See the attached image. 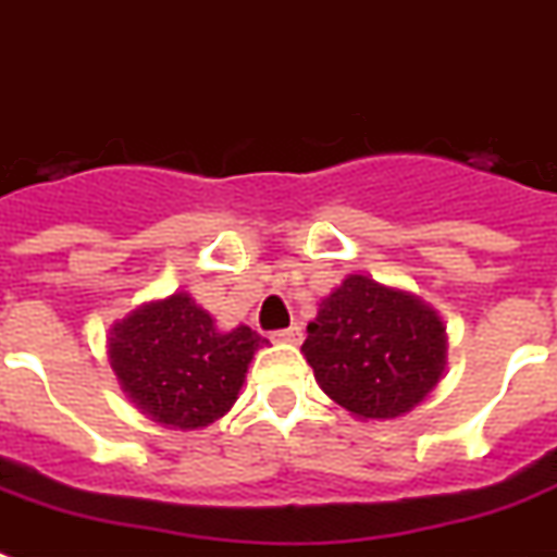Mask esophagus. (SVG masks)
<instances>
[{
    "label": "esophagus",
    "mask_w": 557,
    "mask_h": 557,
    "mask_svg": "<svg viewBox=\"0 0 557 557\" xmlns=\"http://www.w3.org/2000/svg\"><path fill=\"white\" fill-rule=\"evenodd\" d=\"M302 329L297 323L288 325V329H277V332H271V341L274 343H300Z\"/></svg>",
    "instance_id": "obj_1"
}]
</instances>
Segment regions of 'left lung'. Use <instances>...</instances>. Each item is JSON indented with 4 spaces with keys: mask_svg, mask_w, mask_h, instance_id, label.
Instances as JSON below:
<instances>
[{
    "mask_svg": "<svg viewBox=\"0 0 557 557\" xmlns=\"http://www.w3.org/2000/svg\"><path fill=\"white\" fill-rule=\"evenodd\" d=\"M302 343L314 377L351 414H406L437 386L446 363L443 323L411 294L351 274L320 302Z\"/></svg>",
    "mask_w": 557,
    "mask_h": 557,
    "instance_id": "1",
    "label": "left lung"
}]
</instances>
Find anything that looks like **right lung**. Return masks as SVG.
<instances>
[{"label":"right lung","mask_w":557,"mask_h":557,"mask_svg":"<svg viewBox=\"0 0 557 557\" xmlns=\"http://www.w3.org/2000/svg\"><path fill=\"white\" fill-rule=\"evenodd\" d=\"M260 343L248 325L220 332L188 294H171L116 323L108 351L139 409L165 426L200 429L232 409Z\"/></svg>","instance_id":"add662e5"}]
</instances>
